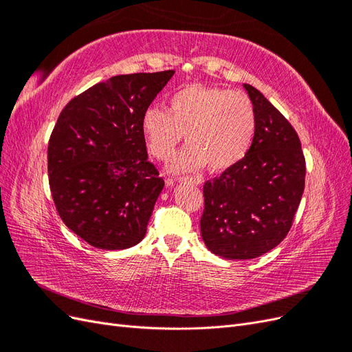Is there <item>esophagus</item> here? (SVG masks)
Here are the masks:
<instances>
[{"label":"esophagus","instance_id":"1","mask_svg":"<svg viewBox=\"0 0 352 352\" xmlns=\"http://www.w3.org/2000/svg\"><path fill=\"white\" fill-rule=\"evenodd\" d=\"M179 182H189V184L201 185L202 179L199 176H184V177H179Z\"/></svg>","mask_w":352,"mask_h":352}]
</instances>
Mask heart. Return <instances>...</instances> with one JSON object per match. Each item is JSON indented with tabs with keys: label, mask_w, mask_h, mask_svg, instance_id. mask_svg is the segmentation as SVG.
<instances>
[{
	"label": "heart",
	"mask_w": 352,
	"mask_h": 352,
	"mask_svg": "<svg viewBox=\"0 0 352 352\" xmlns=\"http://www.w3.org/2000/svg\"><path fill=\"white\" fill-rule=\"evenodd\" d=\"M148 148L160 160L173 155L186 133V145L172 168L189 172L207 164L223 172L248 154L257 131V114L247 94L189 85L168 100V110L150 107L142 117Z\"/></svg>",
	"instance_id": "heart-1"
}]
</instances>
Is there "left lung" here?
<instances>
[{"instance_id":"8db88e82","label":"left lung","mask_w":352,"mask_h":352,"mask_svg":"<svg viewBox=\"0 0 352 352\" xmlns=\"http://www.w3.org/2000/svg\"><path fill=\"white\" fill-rule=\"evenodd\" d=\"M257 114L248 154L204 184L199 220L207 248L228 260H250L285 239L301 202L305 158L292 124L274 105L245 83Z\"/></svg>"}]
</instances>
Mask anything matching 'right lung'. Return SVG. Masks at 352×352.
<instances>
[{
  "label": "right lung",
  "instance_id": "add662e5",
  "mask_svg": "<svg viewBox=\"0 0 352 352\" xmlns=\"http://www.w3.org/2000/svg\"><path fill=\"white\" fill-rule=\"evenodd\" d=\"M175 70L119 74L61 110L48 142V180L63 223L100 250L145 236L164 186L148 162L142 117Z\"/></svg>",
  "mask_w": 352,
  "mask_h": 352
}]
</instances>
